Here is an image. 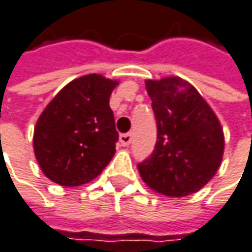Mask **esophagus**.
<instances>
[{
	"label": "esophagus",
	"mask_w": 252,
	"mask_h": 252,
	"mask_svg": "<svg viewBox=\"0 0 252 252\" xmlns=\"http://www.w3.org/2000/svg\"><path fill=\"white\" fill-rule=\"evenodd\" d=\"M120 142H121L123 147H128V145L132 142V134H131V132L121 134V135H120Z\"/></svg>",
	"instance_id": "obj_1"
}]
</instances>
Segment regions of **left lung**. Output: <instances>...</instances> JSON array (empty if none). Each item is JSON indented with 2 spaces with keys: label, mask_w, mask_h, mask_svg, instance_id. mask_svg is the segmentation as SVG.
Wrapping results in <instances>:
<instances>
[{
  "label": "left lung",
  "mask_w": 252,
  "mask_h": 252,
  "mask_svg": "<svg viewBox=\"0 0 252 252\" xmlns=\"http://www.w3.org/2000/svg\"><path fill=\"white\" fill-rule=\"evenodd\" d=\"M145 84L157 120V144L138 163L142 181L170 197L200 190L223 158L224 137L217 117L197 90L179 77Z\"/></svg>",
  "instance_id": "8db88e82"
}]
</instances>
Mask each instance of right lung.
I'll return each instance as SVG.
<instances>
[{
  "label": "right lung",
  "instance_id": "add662e5",
  "mask_svg": "<svg viewBox=\"0 0 252 252\" xmlns=\"http://www.w3.org/2000/svg\"><path fill=\"white\" fill-rule=\"evenodd\" d=\"M117 82L87 74L64 86L39 117L33 149L40 169L62 186L97 178L115 154L110 95Z\"/></svg>",
  "mask_w": 252,
  "mask_h": 252
}]
</instances>
